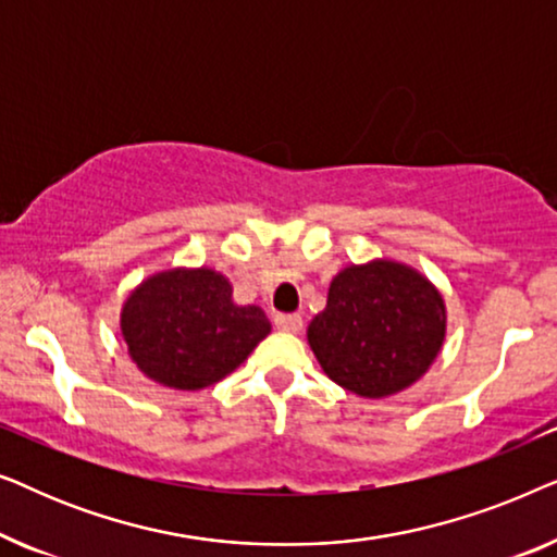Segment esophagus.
Instances as JSON below:
<instances>
[{"label": "esophagus", "mask_w": 557, "mask_h": 557, "mask_svg": "<svg viewBox=\"0 0 557 557\" xmlns=\"http://www.w3.org/2000/svg\"><path fill=\"white\" fill-rule=\"evenodd\" d=\"M273 324H276V330L292 332V334L301 332V326H304L299 314H276V317H273Z\"/></svg>", "instance_id": "obj_1"}]
</instances>
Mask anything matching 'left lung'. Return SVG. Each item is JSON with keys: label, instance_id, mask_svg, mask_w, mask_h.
Returning <instances> with one entry per match:
<instances>
[{"label": "left lung", "instance_id": "8db88e82", "mask_svg": "<svg viewBox=\"0 0 557 557\" xmlns=\"http://www.w3.org/2000/svg\"><path fill=\"white\" fill-rule=\"evenodd\" d=\"M307 339L339 387L360 398H387L421 380L444 347V296L406 263H352L332 278Z\"/></svg>", "mask_w": 557, "mask_h": 557}]
</instances>
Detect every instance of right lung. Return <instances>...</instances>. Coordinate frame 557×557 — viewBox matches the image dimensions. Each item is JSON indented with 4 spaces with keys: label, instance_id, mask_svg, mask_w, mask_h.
I'll use <instances>...</instances> for the list:
<instances>
[{
    "label": "right lung",
    "instance_id": "1",
    "mask_svg": "<svg viewBox=\"0 0 557 557\" xmlns=\"http://www.w3.org/2000/svg\"><path fill=\"white\" fill-rule=\"evenodd\" d=\"M269 332L263 309L235 304L231 281L208 265L159 271L121 309L128 357L149 380L174 391L220 383Z\"/></svg>",
    "mask_w": 557,
    "mask_h": 557
}]
</instances>
